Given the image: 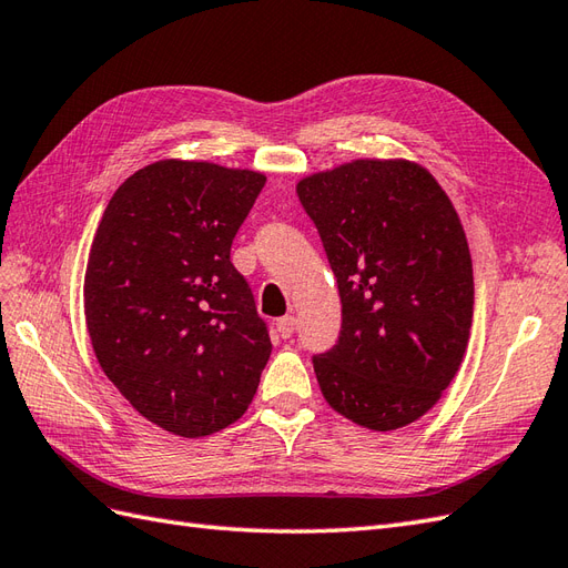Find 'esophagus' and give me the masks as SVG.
Returning a JSON list of instances; mask_svg holds the SVG:
<instances>
[{"instance_id":"obj_1","label":"esophagus","mask_w":568,"mask_h":568,"mask_svg":"<svg viewBox=\"0 0 568 568\" xmlns=\"http://www.w3.org/2000/svg\"><path fill=\"white\" fill-rule=\"evenodd\" d=\"M295 316H281L278 322H275V331H278L281 338H290L295 333Z\"/></svg>"}]
</instances>
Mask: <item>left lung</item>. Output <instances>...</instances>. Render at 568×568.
Returning <instances> with one entry per match:
<instances>
[{"label":"left lung","mask_w":568,"mask_h":568,"mask_svg":"<svg viewBox=\"0 0 568 568\" xmlns=\"http://www.w3.org/2000/svg\"><path fill=\"white\" fill-rule=\"evenodd\" d=\"M338 281L336 345L312 357L333 410L376 432L415 423L454 379L473 324L456 209L408 160H355L297 184Z\"/></svg>","instance_id":"left-lung-1"}]
</instances>
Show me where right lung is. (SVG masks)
<instances>
[{"instance_id": "obj_1", "label": "right lung", "mask_w": 568, "mask_h": 568, "mask_svg": "<svg viewBox=\"0 0 568 568\" xmlns=\"http://www.w3.org/2000/svg\"><path fill=\"white\" fill-rule=\"evenodd\" d=\"M266 178L160 160L110 199L83 310L108 379L149 423L196 439L250 408L271 357L264 318L230 246Z\"/></svg>"}]
</instances>
